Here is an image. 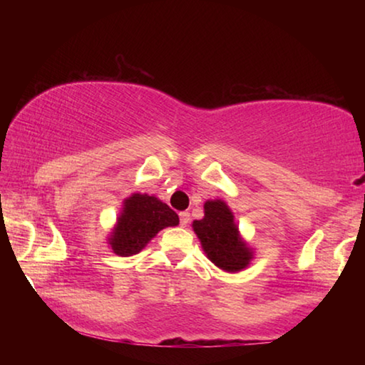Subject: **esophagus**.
<instances>
[{
  "instance_id": "obj_1",
  "label": "esophagus",
  "mask_w": 365,
  "mask_h": 365,
  "mask_svg": "<svg viewBox=\"0 0 365 365\" xmlns=\"http://www.w3.org/2000/svg\"><path fill=\"white\" fill-rule=\"evenodd\" d=\"M178 217H180V225L182 227H187L190 224V212L182 211L180 214H178Z\"/></svg>"
}]
</instances>
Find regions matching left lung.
Wrapping results in <instances>:
<instances>
[{
	"instance_id": "left-lung-1",
	"label": "left lung",
	"mask_w": 365,
	"mask_h": 365,
	"mask_svg": "<svg viewBox=\"0 0 365 365\" xmlns=\"http://www.w3.org/2000/svg\"><path fill=\"white\" fill-rule=\"evenodd\" d=\"M191 227L209 261L220 270L237 274L255 259V248L242 237L232 209L224 200H207L205 217L193 220Z\"/></svg>"
}]
</instances>
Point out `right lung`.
I'll return each instance as SVG.
<instances>
[{"label": "right lung", "mask_w": 365, "mask_h": 365, "mask_svg": "<svg viewBox=\"0 0 365 365\" xmlns=\"http://www.w3.org/2000/svg\"><path fill=\"white\" fill-rule=\"evenodd\" d=\"M175 225H178L177 212L159 197L133 193L122 201L108 245L114 255L128 257L138 255L163 228Z\"/></svg>", "instance_id": "add662e5"}]
</instances>
